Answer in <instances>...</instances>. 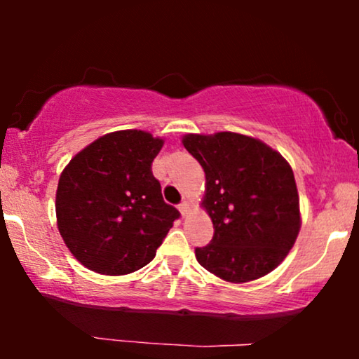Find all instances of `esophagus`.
Returning a JSON list of instances; mask_svg holds the SVG:
<instances>
[{
    "label": "esophagus",
    "instance_id": "34e87169",
    "mask_svg": "<svg viewBox=\"0 0 359 359\" xmlns=\"http://www.w3.org/2000/svg\"><path fill=\"white\" fill-rule=\"evenodd\" d=\"M178 209H180L181 215H188V214H189V209H191V205H189L188 201H183V203H181V204L178 205Z\"/></svg>",
    "mask_w": 359,
    "mask_h": 359
}]
</instances>
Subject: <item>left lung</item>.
<instances>
[{
  "label": "left lung",
  "mask_w": 359,
  "mask_h": 359,
  "mask_svg": "<svg viewBox=\"0 0 359 359\" xmlns=\"http://www.w3.org/2000/svg\"><path fill=\"white\" fill-rule=\"evenodd\" d=\"M183 145L205 173L203 205L214 225L210 243L196 248L201 266L229 283L271 273L301 229L291 166L262 140L235 132L188 134Z\"/></svg>",
  "instance_id": "1"
}]
</instances>
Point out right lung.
Wrapping results in <instances>:
<instances>
[{"label":"right lung","mask_w":359,"mask_h":359,"mask_svg":"<svg viewBox=\"0 0 359 359\" xmlns=\"http://www.w3.org/2000/svg\"><path fill=\"white\" fill-rule=\"evenodd\" d=\"M163 140L144 130L100 137L58 180L55 212L63 242L91 271L121 276L155 258L178 209L166 204L151 161Z\"/></svg>","instance_id":"add662e5"}]
</instances>
